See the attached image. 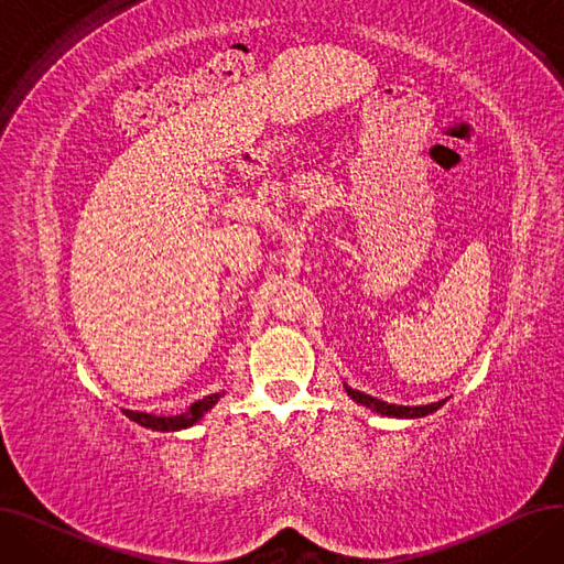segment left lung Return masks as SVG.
Returning a JSON list of instances; mask_svg holds the SVG:
<instances>
[{"mask_svg":"<svg viewBox=\"0 0 564 564\" xmlns=\"http://www.w3.org/2000/svg\"><path fill=\"white\" fill-rule=\"evenodd\" d=\"M345 391L347 395L359 402L361 406H368L372 409L375 413H379V416H389V419H406V421H413V419H425L430 416V413H434L436 409H441L443 404H446L448 400H438V402H432V404H421V406H402V404H389L383 400H377L372 395H366L361 391H354L351 387H347L345 383Z\"/></svg>","mask_w":564,"mask_h":564,"instance_id":"8db88e82","label":"left lung"}]
</instances>
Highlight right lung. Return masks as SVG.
<instances>
[{
  "mask_svg": "<svg viewBox=\"0 0 564 564\" xmlns=\"http://www.w3.org/2000/svg\"><path fill=\"white\" fill-rule=\"evenodd\" d=\"M224 393H213V395H205L203 400H196L187 411L183 413H175V416H155V413H143V411H130L123 409L126 416L134 423H139L141 427L148 430H155V432H177V430H187L192 425H196L207 411H210L219 398Z\"/></svg>",
  "mask_w": 564,
  "mask_h": 564,
  "instance_id": "right-lung-1",
  "label": "right lung"
}]
</instances>
